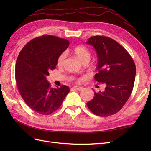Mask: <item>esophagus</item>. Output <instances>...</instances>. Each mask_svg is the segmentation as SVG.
I'll return each mask as SVG.
<instances>
[{
	"label": "esophagus",
	"mask_w": 151,
	"mask_h": 151,
	"mask_svg": "<svg viewBox=\"0 0 151 151\" xmlns=\"http://www.w3.org/2000/svg\"><path fill=\"white\" fill-rule=\"evenodd\" d=\"M73 88L76 89V90H78V91L82 90V89H83L82 87H80V86H74V87H73Z\"/></svg>",
	"instance_id": "1"
}]
</instances>
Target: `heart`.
Instances as JSON below:
<instances>
[{
  "label": "heart",
  "mask_w": 151,
  "mask_h": 151,
  "mask_svg": "<svg viewBox=\"0 0 151 151\" xmlns=\"http://www.w3.org/2000/svg\"><path fill=\"white\" fill-rule=\"evenodd\" d=\"M73 52L75 53V55L77 56L78 58L81 61V62H84L86 60H89V58H90V52H89V50L86 47L83 45H77L73 48ZM65 52L61 53L57 58L58 65H62L64 60H65ZM78 81H81V79H79Z\"/></svg>",
  "instance_id": "heart-1"
}]
</instances>
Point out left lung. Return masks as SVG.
<instances>
[{
	"instance_id": "obj_1",
	"label": "left lung",
	"mask_w": 151,
	"mask_h": 151,
	"mask_svg": "<svg viewBox=\"0 0 151 151\" xmlns=\"http://www.w3.org/2000/svg\"><path fill=\"white\" fill-rule=\"evenodd\" d=\"M86 43L93 47L97 54L99 72L95 80L106 85L103 92H95V97L87 106L98 116H110L123 107L132 93L136 73L135 63L127 50L110 37L93 36Z\"/></svg>"
}]
</instances>
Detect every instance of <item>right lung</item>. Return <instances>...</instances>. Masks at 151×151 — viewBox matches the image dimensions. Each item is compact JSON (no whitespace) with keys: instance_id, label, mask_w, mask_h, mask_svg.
<instances>
[{"instance_id":"right-lung-1","label":"right lung","mask_w":151,"mask_h":151,"mask_svg":"<svg viewBox=\"0 0 151 151\" xmlns=\"http://www.w3.org/2000/svg\"><path fill=\"white\" fill-rule=\"evenodd\" d=\"M69 45L65 39L43 35L30 41L19 54L16 84L24 101L37 114L48 115L56 111L69 92L65 85L52 88L46 78L56 68L58 57Z\"/></svg>"}]
</instances>
